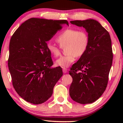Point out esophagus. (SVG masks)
<instances>
[{"mask_svg":"<svg viewBox=\"0 0 123 123\" xmlns=\"http://www.w3.org/2000/svg\"><path fill=\"white\" fill-rule=\"evenodd\" d=\"M63 72L64 73H67V72H68V70H67V68H63Z\"/></svg>","mask_w":123,"mask_h":123,"instance_id":"1","label":"esophagus"}]
</instances>
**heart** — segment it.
I'll return each mask as SVG.
<instances>
[{
  "label": "heart",
  "mask_w": 123,
  "mask_h": 123,
  "mask_svg": "<svg viewBox=\"0 0 123 123\" xmlns=\"http://www.w3.org/2000/svg\"><path fill=\"white\" fill-rule=\"evenodd\" d=\"M56 41L59 43L58 46L51 43L47 45V49L51 55L58 57L61 53V47L66 46L67 55L58 59L55 62L57 66L67 68L73 63L77 57H80L85 54L89 45V37L84 30H77L69 28L62 31L58 35Z\"/></svg>",
  "instance_id": "1"
}]
</instances>
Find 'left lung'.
Returning a JSON list of instances; mask_svg holds the SVG:
<instances>
[{"mask_svg":"<svg viewBox=\"0 0 123 123\" xmlns=\"http://www.w3.org/2000/svg\"><path fill=\"white\" fill-rule=\"evenodd\" d=\"M70 23L86 30L89 45L85 54L70 68L73 81L69 95L78 103L91 104L101 96L108 83L113 58L111 40L108 31L96 20Z\"/></svg>","mask_w":123,"mask_h":123,"instance_id":"obj_1","label":"left lung"}]
</instances>
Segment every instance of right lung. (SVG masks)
<instances>
[{"label":"right lung","mask_w":123,"mask_h":123,"mask_svg":"<svg viewBox=\"0 0 123 123\" xmlns=\"http://www.w3.org/2000/svg\"><path fill=\"white\" fill-rule=\"evenodd\" d=\"M63 24L68 25V22L31 18L17 29L10 40L8 64L13 86L30 103L37 105L48 100L63 75L61 67L50 68L53 62L46 43Z\"/></svg>","instance_id":"right-lung-1"}]
</instances>
